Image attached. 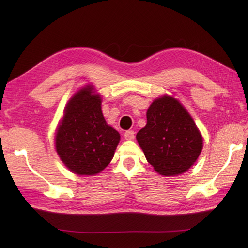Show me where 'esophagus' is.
Segmentation results:
<instances>
[{"instance_id":"esophagus-1","label":"esophagus","mask_w":248,"mask_h":248,"mask_svg":"<svg viewBox=\"0 0 248 248\" xmlns=\"http://www.w3.org/2000/svg\"><path fill=\"white\" fill-rule=\"evenodd\" d=\"M124 138H125V140H132L134 139V131H132V130L126 131V132L124 133Z\"/></svg>"}]
</instances>
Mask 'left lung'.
Segmentation results:
<instances>
[{
	"instance_id": "left-lung-1",
	"label": "left lung",
	"mask_w": 248,
	"mask_h": 248,
	"mask_svg": "<svg viewBox=\"0 0 248 248\" xmlns=\"http://www.w3.org/2000/svg\"><path fill=\"white\" fill-rule=\"evenodd\" d=\"M148 162L162 176L183 174L197 161L202 138L188 111L174 97L155 99L147 124L137 133Z\"/></svg>"
}]
</instances>
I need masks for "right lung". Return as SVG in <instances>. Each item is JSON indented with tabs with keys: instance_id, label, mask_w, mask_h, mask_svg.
<instances>
[{
	"instance_id": "obj_1",
	"label": "right lung",
	"mask_w": 248,
	"mask_h": 248,
	"mask_svg": "<svg viewBox=\"0 0 248 248\" xmlns=\"http://www.w3.org/2000/svg\"><path fill=\"white\" fill-rule=\"evenodd\" d=\"M55 140L60 158L74 174L93 176L108 166L120 134L104 120L100 95L95 94L93 86L71 97Z\"/></svg>"
}]
</instances>
